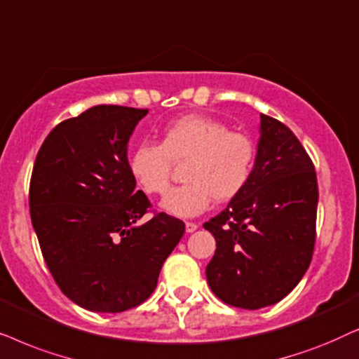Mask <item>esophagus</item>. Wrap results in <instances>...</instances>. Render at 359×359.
<instances>
[{"label":"esophagus","instance_id":"obj_1","mask_svg":"<svg viewBox=\"0 0 359 359\" xmlns=\"http://www.w3.org/2000/svg\"><path fill=\"white\" fill-rule=\"evenodd\" d=\"M197 228H198V223H195V222L185 223V229H187V233H194Z\"/></svg>","mask_w":359,"mask_h":359}]
</instances>
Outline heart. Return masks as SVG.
Masks as SVG:
<instances>
[{
	"label": "heart",
	"instance_id": "b5f03b06",
	"mask_svg": "<svg viewBox=\"0 0 359 359\" xmlns=\"http://www.w3.org/2000/svg\"><path fill=\"white\" fill-rule=\"evenodd\" d=\"M257 146L245 133L229 131L210 116L189 114L167 124L161 144L140 142L128 159L136 184L149 195H165L172 164H184L185 184L172 190L164 208L175 217L192 218L219 203L236 198L255 172Z\"/></svg>",
	"mask_w": 359,
	"mask_h": 359
}]
</instances>
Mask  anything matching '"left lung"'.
<instances>
[{
    "instance_id": "8db88e82",
    "label": "left lung",
    "mask_w": 359,
    "mask_h": 359,
    "mask_svg": "<svg viewBox=\"0 0 359 359\" xmlns=\"http://www.w3.org/2000/svg\"><path fill=\"white\" fill-rule=\"evenodd\" d=\"M246 189L203 224L217 250L210 289L224 304L257 310L283 300L312 261L318 185L313 162L284 123L261 114Z\"/></svg>"
}]
</instances>
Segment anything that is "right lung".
Returning <instances> with one entry per match:
<instances>
[{
  "label": "right lung",
  "instance_id": "right-lung-1",
  "mask_svg": "<svg viewBox=\"0 0 359 359\" xmlns=\"http://www.w3.org/2000/svg\"><path fill=\"white\" fill-rule=\"evenodd\" d=\"M149 109L98 104L57 124L37 152L32 226L62 292L92 312L118 313L154 292L185 223L151 202L128 167V141Z\"/></svg>",
  "mask_w": 359,
  "mask_h": 359
}]
</instances>
